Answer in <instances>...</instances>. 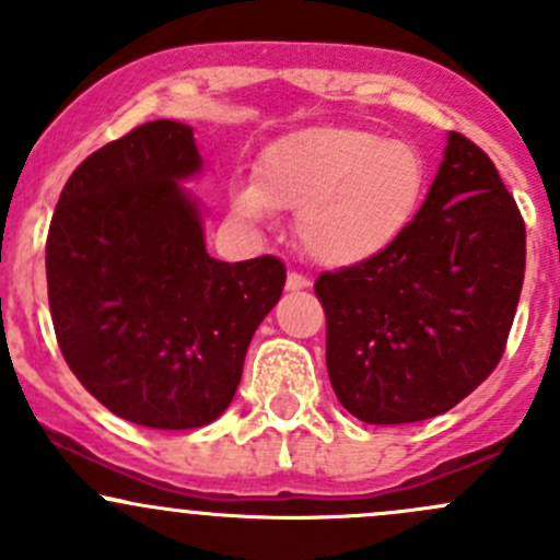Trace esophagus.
<instances>
[{
  "label": "esophagus",
  "mask_w": 560,
  "mask_h": 560,
  "mask_svg": "<svg viewBox=\"0 0 560 560\" xmlns=\"http://www.w3.org/2000/svg\"><path fill=\"white\" fill-rule=\"evenodd\" d=\"M285 288H288V291H304V288H310V280L304 278V275H299V272H288Z\"/></svg>",
  "instance_id": "1"
}]
</instances>
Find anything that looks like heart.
<instances>
[{
    "label": "heart",
    "mask_w": 560,
    "mask_h": 560,
    "mask_svg": "<svg viewBox=\"0 0 560 560\" xmlns=\"http://www.w3.org/2000/svg\"><path fill=\"white\" fill-rule=\"evenodd\" d=\"M429 191L418 145L355 126H318L272 142L256 180L232 191L234 215L267 223L272 210L296 212L304 256L348 269L383 256L412 226Z\"/></svg>",
    "instance_id": "obj_1"
}]
</instances>
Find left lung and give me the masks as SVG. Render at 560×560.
<instances>
[{
	"mask_svg": "<svg viewBox=\"0 0 560 560\" xmlns=\"http://www.w3.org/2000/svg\"><path fill=\"white\" fill-rule=\"evenodd\" d=\"M523 272L526 226L515 199L486 151L451 131L405 237L315 280L337 399L374 425L453 409L501 361Z\"/></svg>",
	"mask_w": 560,
	"mask_h": 560,
	"instance_id": "obj_1",
	"label": "left lung"
}]
</instances>
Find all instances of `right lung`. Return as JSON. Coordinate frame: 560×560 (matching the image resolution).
I'll return each instance as SVG.
<instances>
[{"instance_id":"obj_1","label":"right lung","mask_w":560,"mask_h":560,"mask_svg":"<svg viewBox=\"0 0 560 560\" xmlns=\"http://www.w3.org/2000/svg\"><path fill=\"white\" fill-rule=\"evenodd\" d=\"M201 170L191 126L151 120L69 175L45 245L56 339L109 412L199 429L232 405L247 345L278 304L275 256L218 261L177 180Z\"/></svg>"}]
</instances>
